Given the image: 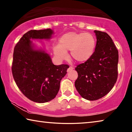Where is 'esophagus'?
Masks as SVG:
<instances>
[{"instance_id": "esophagus-1", "label": "esophagus", "mask_w": 132, "mask_h": 132, "mask_svg": "<svg viewBox=\"0 0 132 132\" xmlns=\"http://www.w3.org/2000/svg\"><path fill=\"white\" fill-rule=\"evenodd\" d=\"M73 69H74V68H73V67H71V66H70V67H69V69H68V72H70V71H72Z\"/></svg>"}]
</instances>
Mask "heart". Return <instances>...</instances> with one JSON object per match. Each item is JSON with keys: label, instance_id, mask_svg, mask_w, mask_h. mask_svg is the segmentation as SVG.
Segmentation results:
<instances>
[{"label": "heart", "instance_id": "1", "mask_svg": "<svg viewBox=\"0 0 132 132\" xmlns=\"http://www.w3.org/2000/svg\"><path fill=\"white\" fill-rule=\"evenodd\" d=\"M59 41V44L53 48L57 59H66L67 51H70L71 57L79 62L88 61L94 53L97 45L95 37L90 33L69 32L62 35Z\"/></svg>", "mask_w": 132, "mask_h": 132}]
</instances>
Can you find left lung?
Segmentation results:
<instances>
[{"instance_id":"8db88e82","label":"left lung","mask_w":132,"mask_h":132,"mask_svg":"<svg viewBox=\"0 0 132 132\" xmlns=\"http://www.w3.org/2000/svg\"><path fill=\"white\" fill-rule=\"evenodd\" d=\"M97 45L88 61L78 65L75 87L84 99L94 101L106 95L118 78V51L106 32L94 30Z\"/></svg>"}]
</instances>
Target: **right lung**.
Instances as JSON below:
<instances>
[{
    "label": "right lung",
    "mask_w": 132,
    "mask_h": 132,
    "mask_svg": "<svg viewBox=\"0 0 132 132\" xmlns=\"http://www.w3.org/2000/svg\"><path fill=\"white\" fill-rule=\"evenodd\" d=\"M54 31L50 28L30 30L15 46L12 73L22 93L31 101L44 103L55 98L67 64L55 65L44 48H37L31 39H50Z\"/></svg>",
    "instance_id": "1"
}]
</instances>
